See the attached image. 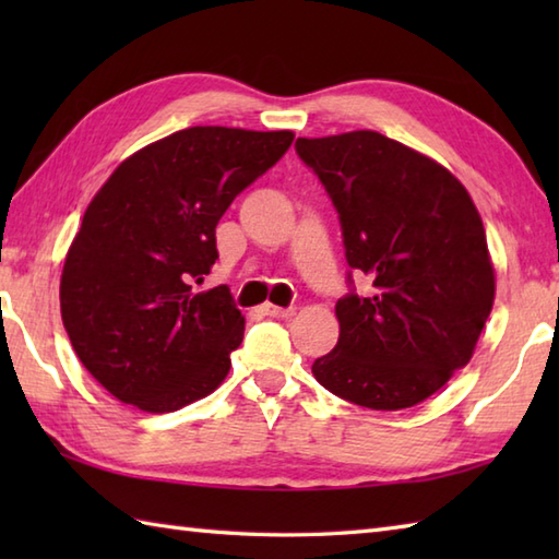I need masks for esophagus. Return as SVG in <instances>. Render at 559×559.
<instances>
[{
  "mask_svg": "<svg viewBox=\"0 0 559 559\" xmlns=\"http://www.w3.org/2000/svg\"><path fill=\"white\" fill-rule=\"evenodd\" d=\"M264 314L273 319H290L295 314L293 307H276V305H264Z\"/></svg>",
  "mask_w": 559,
  "mask_h": 559,
  "instance_id": "obj_1",
  "label": "esophagus"
}]
</instances>
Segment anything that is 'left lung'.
I'll list each match as a JSON object with an SVG mask.
<instances>
[{"instance_id": "8db88e82", "label": "left lung", "mask_w": 559, "mask_h": 559, "mask_svg": "<svg viewBox=\"0 0 559 559\" xmlns=\"http://www.w3.org/2000/svg\"><path fill=\"white\" fill-rule=\"evenodd\" d=\"M338 211L350 293L336 348L312 362L331 394L372 411L432 396L466 367L495 302L480 213L454 175L370 129L295 141ZM371 278L358 296L352 273Z\"/></svg>"}]
</instances>
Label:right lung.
<instances>
[{
  "label": "right lung",
  "mask_w": 559,
  "mask_h": 559,
  "mask_svg": "<svg viewBox=\"0 0 559 559\" xmlns=\"http://www.w3.org/2000/svg\"><path fill=\"white\" fill-rule=\"evenodd\" d=\"M293 139L189 127L129 156L93 197L59 305L79 360L115 399L173 413L228 374L245 317L228 288L194 293V283L216 264L223 213Z\"/></svg>",
  "instance_id": "1"
}]
</instances>
